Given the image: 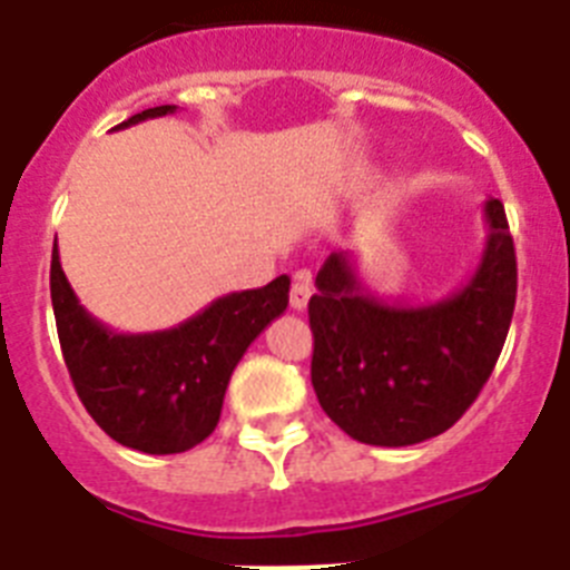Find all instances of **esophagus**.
Returning <instances> with one entry per match:
<instances>
[{
	"label": "esophagus",
	"instance_id": "1",
	"mask_svg": "<svg viewBox=\"0 0 570 570\" xmlns=\"http://www.w3.org/2000/svg\"><path fill=\"white\" fill-rule=\"evenodd\" d=\"M311 299V276L308 274H296L294 285H291V308L305 311Z\"/></svg>",
	"mask_w": 570,
	"mask_h": 570
}]
</instances>
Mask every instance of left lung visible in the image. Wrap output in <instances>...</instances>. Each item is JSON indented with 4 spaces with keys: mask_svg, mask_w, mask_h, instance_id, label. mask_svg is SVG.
I'll use <instances>...</instances> for the list:
<instances>
[{
    "mask_svg": "<svg viewBox=\"0 0 570 570\" xmlns=\"http://www.w3.org/2000/svg\"><path fill=\"white\" fill-rule=\"evenodd\" d=\"M471 279L440 302H385L336 250L308 302L311 382L322 411L356 442L416 445L454 425L500 360L517 302V254L500 199Z\"/></svg>",
    "mask_w": 570,
    "mask_h": 570,
    "instance_id": "8db88e82",
    "label": "left lung"
}]
</instances>
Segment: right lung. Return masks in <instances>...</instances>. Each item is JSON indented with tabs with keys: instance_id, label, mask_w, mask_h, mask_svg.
<instances>
[{
	"instance_id": "right-lung-1",
	"label": "right lung",
	"mask_w": 570,
	"mask_h": 570,
	"mask_svg": "<svg viewBox=\"0 0 570 570\" xmlns=\"http://www.w3.org/2000/svg\"><path fill=\"white\" fill-rule=\"evenodd\" d=\"M159 105L116 128L174 114ZM285 274L265 288L236 291L205 311L154 334H116L88 314L50 256V302L65 365L99 428L142 454H183L214 434L236 362L250 342L288 308Z\"/></svg>"
}]
</instances>
